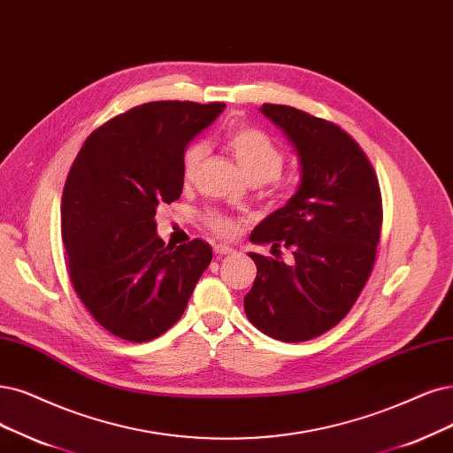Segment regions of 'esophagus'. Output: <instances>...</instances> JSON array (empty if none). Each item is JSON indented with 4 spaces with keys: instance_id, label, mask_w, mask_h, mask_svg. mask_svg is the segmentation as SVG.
<instances>
[{
    "instance_id": "obj_1",
    "label": "esophagus",
    "mask_w": 453,
    "mask_h": 453,
    "mask_svg": "<svg viewBox=\"0 0 453 453\" xmlns=\"http://www.w3.org/2000/svg\"><path fill=\"white\" fill-rule=\"evenodd\" d=\"M233 252H235V250H233L227 244H214V254L216 256H227V254H233Z\"/></svg>"
}]
</instances>
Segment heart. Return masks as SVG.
<instances>
[{"label":"heart","mask_w":453,"mask_h":453,"mask_svg":"<svg viewBox=\"0 0 453 453\" xmlns=\"http://www.w3.org/2000/svg\"><path fill=\"white\" fill-rule=\"evenodd\" d=\"M226 145L250 180H273L278 177L283 162H286V153H283L281 145L274 142L269 134L254 127L229 128L226 134ZM205 155L207 149L203 143L197 142L187 147L182 155L184 180H194ZM205 224L220 237H235L241 229V222L235 218L214 211L207 212Z\"/></svg>","instance_id":"obj_1"}]
</instances>
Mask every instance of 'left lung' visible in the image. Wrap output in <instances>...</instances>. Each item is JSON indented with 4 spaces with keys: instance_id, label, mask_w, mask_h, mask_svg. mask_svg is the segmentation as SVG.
Wrapping results in <instances>:
<instances>
[{
    "instance_id": "8db88e82",
    "label": "left lung",
    "mask_w": 453,
    "mask_h": 453,
    "mask_svg": "<svg viewBox=\"0 0 453 453\" xmlns=\"http://www.w3.org/2000/svg\"><path fill=\"white\" fill-rule=\"evenodd\" d=\"M261 111L293 143L300 187L250 237L273 244L274 257L250 252L257 276L244 311L266 336L296 343L336 326L362 293L380 239V188L372 162L338 125L281 104ZM280 245L294 252L291 264Z\"/></svg>"
}]
</instances>
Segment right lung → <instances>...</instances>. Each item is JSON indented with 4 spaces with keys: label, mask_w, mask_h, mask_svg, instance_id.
<instances>
[{
    "label": "right lung",
    "mask_w": 453,
    "mask_h": 453,
    "mask_svg": "<svg viewBox=\"0 0 453 453\" xmlns=\"http://www.w3.org/2000/svg\"><path fill=\"white\" fill-rule=\"evenodd\" d=\"M224 103L158 100L96 128L81 145L61 197L66 269L80 300L113 336L143 343L187 310L211 246H170L157 235L158 205L182 192L188 142Z\"/></svg>",
    "instance_id": "obj_1"
}]
</instances>
